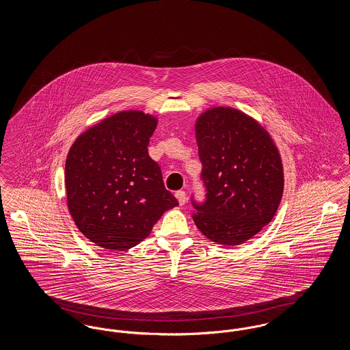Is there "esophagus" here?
I'll return each instance as SVG.
<instances>
[{"label":"esophagus","instance_id":"esophagus-1","mask_svg":"<svg viewBox=\"0 0 350 350\" xmlns=\"http://www.w3.org/2000/svg\"><path fill=\"white\" fill-rule=\"evenodd\" d=\"M176 197H177V200H178L181 206H183V204L186 203V193L183 191V190H181V191H177V193H176Z\"/></svg>","mask_w":350,"mask_h":350}]
</instances>
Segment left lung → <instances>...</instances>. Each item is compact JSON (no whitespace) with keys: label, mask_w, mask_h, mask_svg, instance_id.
<instances>
[{"label":"left lung","mask_w":350,"mask_h":350,"mask_svg":"<svg viewBox=\"0 0 350 350\" xmlns=\"http://www.w3.org/2000/svg\"><path fill=\"white\" fill-rule=\"evenodd\" d=\"M196 137L206 200H191L196 226L211 241L239 245L271 221L283 194L281 154L267 130L232 107L200 114Z\"/></svg>","instance_id":"obj_1"}]
</instances>
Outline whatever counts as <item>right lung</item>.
<instances>
[{"label":"right lung","instance_id":"1","mask_svg":"<svg viewBox=\"0 0 350 350\" xmlns=\"http://www.w3.org/2000/svg\"><path fill=\"white\" fill-rule=\"evenodd\" d=\"M156 126L157 118L143 111H119L81 133L68 152V210L80 232L105 250L137 245L178 206L148 154Z\"/></svg>","mask_w":350,"mask_h":350}]
</instances>
